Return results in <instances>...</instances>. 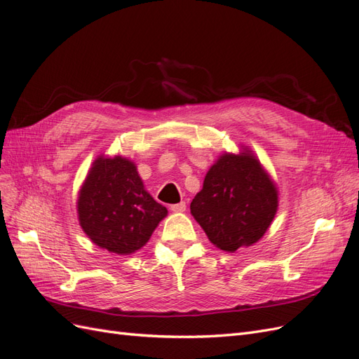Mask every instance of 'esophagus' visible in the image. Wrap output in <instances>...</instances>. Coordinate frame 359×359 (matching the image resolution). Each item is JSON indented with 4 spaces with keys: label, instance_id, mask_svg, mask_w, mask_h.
<instances>
[{
    "label": "esophagus",
    "instance_id": "1",
    "mask_svg": "<svg viewBox=\"0 0 359 359\" xmlns=\"http://www.w3.org/2000/svg\"><path fill=\"white\" fill-rule=\"evenodd\" d=\"M186 208H187L186 202H180V203L170 205V210H172L173 212H184V211H186Z\"/></svg>",
    "mask_w": 359,
    "mask_h": 359
}]
</instances>
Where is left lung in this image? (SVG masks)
<instances>
[{
	"label": "left lung",
	"mask_w": 359,
	"mask_h": 359,
	"mask_svg": "<svg viewBox=\"0 0 359 359\" xmlns=\"http://www.w3.org/2000/svg\"><path fill=\"white\" fill-rule=\"evenodd\" d=\"M277 199L274 182L260 163L244 151L217 160L190 210L210 241L233 253L264 236L277 212Z\"/></svg>",
	"instance_id": "1"
}]
</instances>
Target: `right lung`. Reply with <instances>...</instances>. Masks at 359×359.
I'll list each match as a JSON object with an SVG mask.
<instances>
[{
	"mask_svg": "<svg viewBox=\"0 0 359 359\" xmlns=\"http://www.w3.org/2000/svg\"><path fill=\"white\" fill-rule=\"evenodd\" d=\"M78 214L94 244L130 255L148 243L168 210L149 196L132 161L99 157L81 189Z\"/></svg>",
	"mask_w": 359,
	"mask_h": 359,
	"instance_id": "obj_1",
	"label": "right lung"
}]
</instances>
